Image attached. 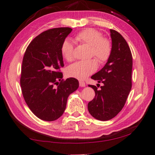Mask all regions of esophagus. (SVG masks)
I'll return each instance as SVG.
<instances>
[{"mask_svg":"<svg viewBox=\"0 0 155 155\" xmlns=\"http://www.w3.org/2000/svg\"><path fill=\"white\" fill-rule=\"evenodd\" d=\"M79 85H80V87H85V83H84V81H79Z\"/></svg>","mask_w":155,"mask_h":155,"instance_id":"esophagus-1","label":"esophagus"}]
</instances>
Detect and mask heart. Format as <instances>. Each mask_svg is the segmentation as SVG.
<instances>
[{"mask_svg":"<svg viewBox=\"0 0 155 155\" xmlns=\"http://www.w3.org/2000/svg\"><path fill=\"white\" fill-rule=\"evenodd\" d=\"M76 40L89 45L91 48V54L97 61L105 63L110 58L111 53V44L107 39L102 38V34L95 29L87 28L82 30L75 37ZM61 53L64 58L70 62L74 58V45L69 39L63 41L61 45ZM97 68L95 60L78 61L72 64L67 68L69 77L83 80L91 74Z\"/></svg>","mask_w":155,"mask_h":155,"instance_id":"b5f03b06","label":"heart"}]
</instances>
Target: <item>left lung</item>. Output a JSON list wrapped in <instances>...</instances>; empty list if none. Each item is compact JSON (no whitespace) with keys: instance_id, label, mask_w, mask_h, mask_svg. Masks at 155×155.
<instances>
[{"instance_id":"obj_1","label":"left lung","mask_w":155,"mask_h":155,"mask_svg":"<svg viewBox=\"0 0 155 155\" xmlns=\"http://www.w3.org/2000/svg\"><path fill=\"white\" fill-rule=\"evenodd\" d=\"M111 53L107 63L91 78L102 83L101 89L89 85L95 96L88 110L95 119L110 120L122 110L132 88V56L128 44L120 33L110 29Z\"/></svg>"}]
</instances>
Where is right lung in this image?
Listing matches in <instances>:
<instances>
[{"instance_id": "obj_1", "label": "right lung", "mask_w": 155, "mask_h": 155, "mask_svg": "<svg viewBox=\"0 0 155 155\" xmlns=\"http://www.w3.org/2000/svg\"><path fill=\"white\" fill-rule=\"evenodd\" d=\"M72 30L59 27L42 32L24 54L20 79L22 93L29 108L42 120L58 119L65 111L68 96L79 86L74 78L62 80L60 71L64 66L61 45ZM54 84L59 86L55 88Z\"/></svg>"}]
</instances>
